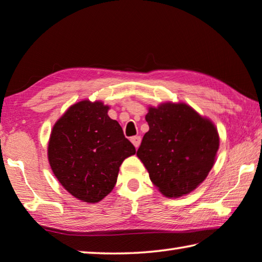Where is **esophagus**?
I'll return each mask as SVG.
<instances>
[{"instance_id": "esophagus-1", "label": "esophagus", "mask_w": 262, "mask_h": 262, "mask_svg": "<svg viewBox=\"0 0 262 262\" xmlns=\"http://www.w3.org/2000/svg\"><path fill=\"white\" fill-rule=\"evenodd\" d=\"M130 141H132V143L134 144V147L138 149L140 143H141V136H133V138H130Z\"/></svg>"}]
</instances>
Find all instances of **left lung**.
<instances>
[{
    "label": "left lung",
    "mask_w": 262,
    "mask_h": 262,
    "mask_svg": "<svg viewBox=\"0 0 262 262\" xmlns=\"http://www.w3.org/2000/svg\"><path fill=\"white\" fill-rule=\"evenodd\" d=\"M149 130L136 155L154 185L164 196L191 192L212 169L219 148L214 124L185 103H162L149 108Z\"/></svg>",
    "instance_id": "8db88e82"
}]
</instances>
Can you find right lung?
<instances>
[{
	"instance_id": "1",
	"label": "right lung",
	"mask_w": 262,
	"mask_h": 262,
	"mask_svg": "<svg viewBox=\"0 0 262 262\" xmlns=\"http://www.w3.org/2000/svg\"><path fill=\"white\" fill-rule=\"evenodd\" d=\"M107 111L108 106L100 101L74 103L50 136L48 156L53 173L72 196L86 203L106 197L123 160L136 152Z\"/></svg>"
}]
</instances>
